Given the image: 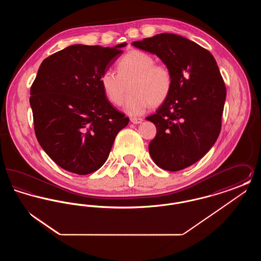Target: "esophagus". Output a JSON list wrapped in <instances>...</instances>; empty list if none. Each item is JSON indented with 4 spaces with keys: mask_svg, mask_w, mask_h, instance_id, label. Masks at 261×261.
<instances>
[{
    "mask_svg": "<svg viewBox=\"0 0 261 261\" xmlns=\"http://www.w3.org/2000/svg\"><path fill=\"white\" fill-rule=\"evenodd\" d=\"M130 121H131L133 124H140V123H142L143 119H142V118H136V117H131V118H130Z\"/></svg>",
    "mask_w": 261,
    "mask_h": 261,
    "instance_id": "34e87169",
    "label": "esophagus"
}]
</instances>
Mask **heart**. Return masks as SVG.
<instances>
[{"mask_svg": "<svg viewBox=\"0 0 261 261\" xmlns=\"http://www.w3.org/2000/svg\"><path fill=\"white\" fill-rule=\"evenodd\" d=\"M118 73L108 69L100 76L103 93L112 105L119 106L124 99L127 85L130 94L125 101V112L130 115L143 114L151 105L163 103L172 90L173 76L170 69L156 64L145 51L132 50L117 63Z\"/></svg>", "mask_w": 261, "mask_h": 261, "instance_id": "b5f03b06", "label": "heart"}]
</instances>
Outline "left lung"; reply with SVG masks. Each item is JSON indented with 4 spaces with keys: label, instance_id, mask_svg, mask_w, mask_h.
<instances>
[{
    "label": "left lung",
    "instance_id": "8db88e82",
    "mask_svg": "<svg viewBox=\"0 0 261 261\" xmlns=\"http://www.w3.org/2000/svg\"><path fill=\"white\" fill-rule=\"evenodd\" d=\"M132 45L156 55L173 76L170 95L147 120L156 127L151 159L162 169L179 171L199 161L219 136L223 78L211 53L187 38L161 33Z\"/></svg>",
    "mask_w": 261,
    "mask_h": 261
}]
</instances>
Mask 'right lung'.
<instances>
[{
	"instance_id": "add662e5",
	"label": "right lung",
	"mask_w": 261,
	"mask_h": 261,
	"mask_svg": "<svg viewBox=\"0 0 261 261\" xmlns=\"http://www.w3.org/2000/svg\"><path fill=\"white\" fill-rule=\"evenodd\" d=\"M126 45H72L45 59L38 69L30 90L35 134L42 149L66 171L98 170L129 122L100 85L102 72Z\"/></svg>"
}]
</instances>
